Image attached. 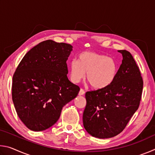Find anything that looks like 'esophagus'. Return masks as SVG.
Here are the masks:
<instances>
[{"label":"esophagus","mask_w":155,"mask_h":155,"mask_svg":"<svg viewBox=\"0 0 155 155\" xmlns=\"http://www.w3.org/2000/svg\"><path fill=\"white\" fill-rule=\"evenodd\" d=\"M84 94H85V91H84V90H83V89H81L79 92H78V95L83 96Z\"/></svg>","instance_id":"1"}]
</instances>
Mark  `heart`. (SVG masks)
<instances>
[{"instance_id":"1","label":"heart","mask_w":155,"mask_h":155,"mask_svg":"<svg viewBox=\"0 0 155 155\" xmlns=\"http://www.w3.org/2000/svg\"><path fill=\"white\" fill-rule=\"evenodd\" d=\"M86 73L87 80L95 90H103L114 81L117 72L115 60L95 52L86 51L81 53L78 60L70 63V79L77 83Z\"/></svg>"}]
</instances>
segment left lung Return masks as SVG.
<instances>
[{
  "label": "left lung",
  "instance_id": "obj_1",
  "mask_svg": "<svg viewBox=\"0 0 155 155\" xmlns=\"http://www.w3.org/2000/svg\"><path fill=\"white\" fill-rule=\"evenodd\" d=\"M117 51L123 59L113 83L103 90L85 93L83 126L95 137L118 135L140 106L143 84L140 69L129 52Z\"/></svg>",
  "mask_w": 155,
  "mask_h": 155
}]
</instances>
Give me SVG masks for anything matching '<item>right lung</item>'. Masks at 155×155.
<instances>
[{"mask_svg": "<svg viewBox=\"0 0 155 155\" xmlns=\"http://www.w3.org/2000/svg\"><path fill=\"white\" fill-rule=\"evenodd\" d=\"M72 46L48 40L31 48L15 70L12 100L28 129L41 131L55 124L63 107L75 98L80 88L68 80L66 61Z\"/></svg>", "mask_w": 155, "mask_h": 155, "instance_id": "right-lung-1", "label": "right lung"}]
</instances>
